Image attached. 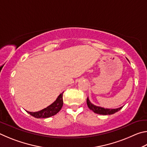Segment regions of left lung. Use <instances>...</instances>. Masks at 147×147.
Segmentation results:
<instances>
[{
	"mask_svg": "<svg viewBox=\"0 0 147 147\" xmlns=\"http://www.w3.org/2000/svg\"><path fill=\"white\" fill-rule=\"evenodd\" d=\"M127 60L129 61L128 59H127ZM87 104H88V108L90 109L91 110L93 111L94 113L100 114V115H111V114L115 113L116 112H117L118 111L120 110V109L123 108V106H121V107H120V108H118L110 109V108H103V107L95 106V105H94L93 104H92L91 102L88 97V98H87Z\"/></svg>",
	"mask_w": 147,
	"mask_h": 147,
	"instance_id": "8db88e82",
	"label": "left lung"
}]
</instances>
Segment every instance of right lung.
I'll return each instance as SVG.
<instances>
[{"mask_svg": "<svg viewBox=\"0 0 147 147\" xmlns=\"http://www.w3.org/2000/svg\"><path fill=\"white\" fill-rule=\"evenodd\" d=\"M63 93H61L56 98V100L52 103L51 105L47 106V108L41 109L40 111H36V112H31V111H26L30 115L34 117L35 118H49L55 115L58 113L63 106Z\"/></svg>", "mask_w": 147, "mask_h": 147, "instance_id": "add662e5", "label": "right lung"}]
</instances>
